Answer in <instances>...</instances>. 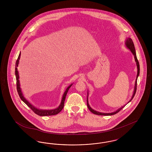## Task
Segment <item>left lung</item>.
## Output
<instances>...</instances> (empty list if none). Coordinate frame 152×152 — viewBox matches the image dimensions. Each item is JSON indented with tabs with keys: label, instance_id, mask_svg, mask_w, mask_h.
Instances as JSON below:
<instances>
[{
	"label": "left lung",
	"instance_id": "1",
	"mask_svg": "<svg viewBox=\"0 0 152 152\" xmlns=\"http://www.w3.org/2000/svg\"><path fill=\"white\" fill-rule=\"evenodd\" d=\"M125 45H126V47H127L128 49L130 50V51L132 52V53H133V55H134L135 61H136V62L137 67V77H136V81H135V87H134V92H133V96H132L131 99H130L129 101L128 102V103H129V102L130 101H132V100L133 99L134 95L136 94V90H137V81L138 77L139 74H140V64H139V62H138V61L137 56H136V50H135L134 43H133V42L132 39H130L129 37L127 38V39H126V42H125ZM88 94H87V107H88V109H89V110H90L92 113H93L94 114H95V115H101V116H111V115H115L116 113H117L118 112H120V111L126 105H126H124L122 107L118 109L115 112H112V113H102V112H99L96 111V110H94L93 109H92L91 108V107L89 106V103H88ZM128 103H127V104H128Z\"/></svg>",
	"mask_w": 152,
	"mask_h": 152
}]
</instances>
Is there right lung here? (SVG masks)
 Segmentation results:
<instances>
[{
	"label": "right lung",
	"mask_w": 152,
	"mask_h": 152,
	"mask_svg": "<svg viewBox=\"0 0 152 152\" xmlns=\"http://www.w3.org/2000/svg\"><path fill=\"white\" fill-rule=\"evenodd\" d=\"M20 52L19 53V55L18 56V58L16 60V65H15V76H16V88H17V91L18 92V94L19 95L20 98L21 99L22 101H23L28 107L31 109L32 110V111L36 113V115L40 116H52V115H57L58 113H60L61 112V110L63 109L64 107V101H65V97H66V95L67 94V92L69 90V89L71 88V87L72 86V84H71L70 86H69L68 88L66 89L63 97H62V100L61 101V103L60 104V105L57 108L54 109H52V110H43V109H39L36 108L35 107H34V105H32L29 101H27V99L24 97L23 94H22V91L20 87V83H19V73L18 71V64L19 62V59L20 58Z\"/></svg>",
	"instance_id": "obj_1"
}]
</instances>
